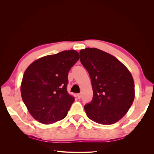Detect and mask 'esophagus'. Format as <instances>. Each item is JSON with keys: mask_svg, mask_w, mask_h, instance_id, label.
I'll list each match as a JSON object with an SVG mask.
<instances>
[{"mask_svg": "<svg viewBox=\"0 0 154 154\" xmlns=\"http://www.w3.org/2000/svg\"><path fill=\"white\" fill-rule=\"evenodd\" d=\"M77 97L78 99H80L82 97V94H77Z\"/></svg>", "mask_w": 154, "mask_h": 154, "instance_id": "34e87169", "label": "esophagus"}]
</instances>
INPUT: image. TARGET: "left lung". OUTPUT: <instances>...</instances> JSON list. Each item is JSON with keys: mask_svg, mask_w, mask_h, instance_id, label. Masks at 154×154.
Wrapping results in <instances>:
<instances>
[{"mask_svg": "<svg viewBox=\"0 0 154 154\" xmlns=\"http://www.w3.org/2000/svg\"><path fill=\"white\" fill-rule=\"evenodd\" d=\"M80 62L91 80L93 98L84 106L88 118L101 125H112L122 119L135 97L131 73L114 56L96 48L80 51Z\"/></svg>", "mask_w": 154, "mask_h": 154, "instance_id": "left-lung-1", "label": "left lung"}]
</instances>
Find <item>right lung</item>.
Instances as JSON below:
<instances>
[{"mask_svg":"<svg viewBox=\"0 0 154 154\" xmlns=\"http://www.w3.org/2000/svg\"><path fill=\"white\" fill-rule=\"evenodd\" d=\"M79 59L76 51H63L36 60L26 69L21 96L36 121L49 125L66 117L74 101L67 91L68 72Z\"/></svg>","mask_w":154,"mask_h":154,"instance_id":"1","label":"right lung"}]
</instances>
